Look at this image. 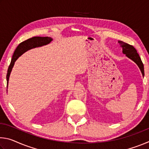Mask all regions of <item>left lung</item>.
Returning a JSON list of instances; mask_svg holds the SVG:
<instances>
[{
	"label": "left lung",
	"instance_id": "left-lung-1",
	"mask_svg": "<svg viewBox=\"0 0 149 149\" xmlns=\"http://www.w3.org/2000/svg\"><path fill=\"white\" fill-rule=\"evenodd\" d=\"M118 43L120 44V47L122 49V52L123 54H125L128 58L132 60V61L134 62L137 65L139 68L140 69L141 74L143 75V77H144L145 72H144V65L141 59L139 56V55L137 53V50L133 47L132 45H130L125 42L118 41Z\"/></svg>",
	"mask_w": 149,
	"mask_h": 149
}]
</instances>
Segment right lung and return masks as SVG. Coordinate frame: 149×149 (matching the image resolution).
<instances>
[{"mask_svg":"<svg viewBox=\"0 0 149 149\" xmlns=\"http://www.w3.org/2000/svg\"><path fill=\"white\" fill-rule=\"evenodd\" d=\"M52 41V39H51L50 37H34L21 42V43L17 47V48L14 52L13 56H12L10 64L9 65L8 69V72H7V75H6L7 88H8V85L10 75L12 70L13 68L15 62L16 61L17 59L22 54H23L24 52L27 51V50L34 49V48H36V47H40L44 46V45H47L48 44H49Z\"/></svg>","mask_w":149,"mask_h":149,"instance_id":"right-lung-1","label":"right lung"}]
</instances>
